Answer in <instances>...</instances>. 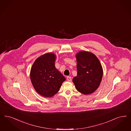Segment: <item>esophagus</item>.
<instances>
[{"mask_svg":"<svg viewBox=\"0 0 131 131\" xmlns=\"http://www.w3.org/2000/svg\"><path fill=\"white\" fill-rule=\"evenodd\" d=\"M67 79L68 81H72V78L70 77H67Z\"/></svg>","mask_w":131,"mask_h":131,"instance_id":"obj_1","label":"esophagus"}]
</instances>
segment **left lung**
<instances>
[{
    "label": "left lung",
    "instance_id": "8db88e82",
    "mask_svg": "<svg viewBox=\"0 0 131 131\" xmlns=\"http://www.w3.org/2000/svg\"><path fill=\"white\" fill-rule=\"evenodd\" d=\"M77 75L73 81L80 93L90 94L98 88L103 76L100 60L92 52L81 51L77 53Z\"/></svg>",
    "mask_w": 131,
    "mask_h": 131
}]
</instances>
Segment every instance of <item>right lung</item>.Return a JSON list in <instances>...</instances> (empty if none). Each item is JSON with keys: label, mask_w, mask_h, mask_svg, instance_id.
<instances>
[{"label": "right lung", "mask_w": 131, "mask_h": 131, "mask_svg": "<svg viewBox=\"0 0 131 131\" xmlns=\"http://www.w3.org/2000/svg\"><path fill=\"white\" fill-rule=\"evenodd\" d=\"M56 58L54 53H45L37 58L31 67V83L37 92L44 97H51L56 94L66 80L55 67Z\"/></svg>", "instance_id": "add662e5"}]
</instances>
